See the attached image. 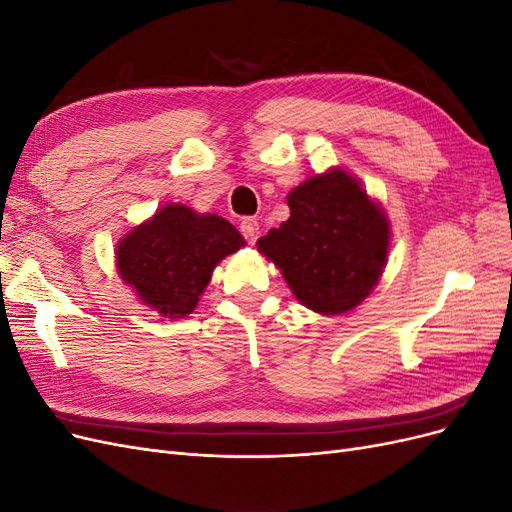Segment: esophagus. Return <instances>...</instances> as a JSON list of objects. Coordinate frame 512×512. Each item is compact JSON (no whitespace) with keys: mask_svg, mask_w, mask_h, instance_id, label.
Masks as SVG:
<instances>
[{"mask_svg":"<svg viewBox=\"0 0 512 512\" xmlns=\"http://www.w3.org/2000/svg\"><path fill=\"white\" fill-rule=\"evenodd\" d=\"M239 230H241V235H243V239L250 243V245H254L256 243V239H258V235H260V228H258V222L256 220H243L241 224H239Z\"/></svg>","mask_w":512,"mask_h":512,"instance_id":"obj_1","label":"esophagus"}]
</instances>
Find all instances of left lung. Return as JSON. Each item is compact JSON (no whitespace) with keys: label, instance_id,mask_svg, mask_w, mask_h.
I'll return each instance as SVG.
<instances>
[{"label":"left lung","instance_id":"8db88e82","mask_svg":"<svg viewBox=\"0 0 512 512\" xmlns=\"http://www.w3.org/2000/svg\"><path fill=\"white\" fill-rule=\"evenodd\" d=\"M290 218L258 239L303 305L344 314L378 284L389 252V222L361 183L329 170L288 194Z\"/></svg>","mask_w":512,"mask_h":512}]
</instances>
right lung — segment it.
<instances>
[{
	"label": "right lung",
	"mask_w": 512,
	"mask_h": 512,
	"mask_svg": "<svg viewBox=\"0 0 512 512\" xmlns=\"http://www.w3.org/2000/svg\"><path fill=\"white\" fill-rule=\"evenodd\" d=\"M243 245L239 230L218 215L168 205L134 228L117 247V269L143 303L168 318L192 314L218 262Z\"/></svg>",
	"instance_id": "add662e5"
}]
</instances>
